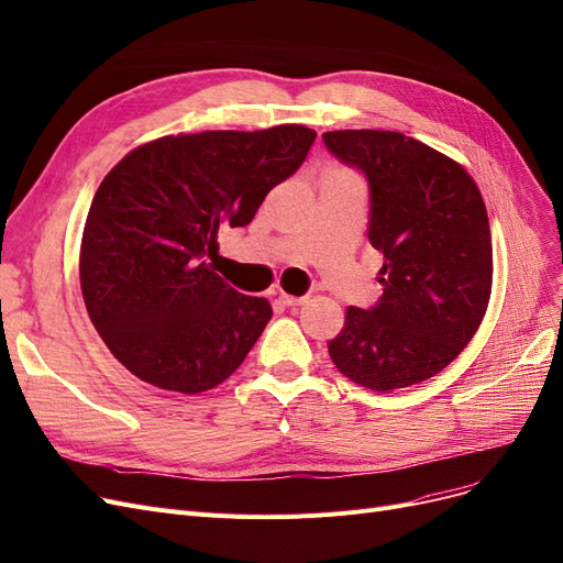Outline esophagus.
I'll use <instances>...</instances> for the list:
<instances>
[{"instance_id": "obj_1", "label": "esophagus", "mask_w": 563, "mask_h": 563, "mask_svg": "<svg viewBox=\"0 0 563 563\" xmlns=\"http://www.w3.org/2000/svg\"><path fill=\"white\" fill-rule=\"evenodd\" d=\"M279 300H282L286 307H300V305H305V302H307V296H300V298H296V296L282 294V296H279Z\"/></svg>"}]
</instances>
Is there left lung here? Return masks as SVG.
<instances>
[{
  "label": "left lung",
  "mask_w": 563,
  "mask_h": 563,
  "mask_svg": "<svg viewBox=\"0 0 563 563\" xmlns=\"http://www.w3.org/2000/svg\"><path fill=\"white\" fill-rule=\"evenodd\" d=\"M323 144L367 181V240L384 256V294L346 309L328 354L365 389H405L450 365L487 312V207L466 169L400 132L335 130Z\"/></svg>",
  "instance_id": "1"
}]
</instances>
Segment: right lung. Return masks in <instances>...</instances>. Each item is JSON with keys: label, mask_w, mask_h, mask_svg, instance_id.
<instances>
[{"label": "right lung", "mask_w": 563, "mask_h": 563, "mask_svg": "<svg viewBox=\"0 0 563 563\" xmlns=\"http://www.w3.org/2000/svg\"><path fill=\"white\" fill-rule=\"evenodd\" d=\"M317 132L209 130L130 151L97 188L81 242V290L97 333L132 375L200 394L238 371L273 319L207 263L219 228L254 221L305 163Z\"/></svg>", "instance_id": "right-lung-1"}]
</instances>
